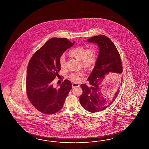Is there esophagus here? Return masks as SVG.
I'll return each mask as SVG.
<instances>
[{"mask_svg":"<svg viewBox=\"0 0 149 149\" xmlns=\"http://www.w3.org/2000/svg\"><path fill=\"white\" fill-rule=\"evenodd\" d=\"M72 88H75L76 87H79L80 85H79V84H78V83H76V82H73L72 84Z\"/></svg>","mask_w":149,"mask_h":149,"instance_id":"esophagus-1","label":"esophagus"}]
</instances>
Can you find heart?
Wrapping results in <instances>:
<instances>
[{
	"instance_id": "1",
	"label": "heart",
	"mask_w": 149,
	"mask_h": 149,
	"mask_svg": "<svg viewBox=\"0 0 149 149\" xmlns=\"http://www.w3.org/2000/svg\"><path fill=\"white\" fill-rule=\"evenodd\" d=\"M69 54L71 56L80 60L82 66L88 69L95 64L96 60V52L94 48L86 49L82 46H78L71 49ZM59 64L61 68L64 69L66 67V60L65 55L63 54L59 58ZM82 71H79L70 74V78L73 81H78L83 76Z\"/></svg>"
}]
</instances>
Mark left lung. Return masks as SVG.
Returning a JSON list of instances; mask_svg holds the SVG:
<instances>
[{"label": "left lung", "mask_w": 149, "mask_h": 149, "mask_svg": "<svg viewBox=\"0 0 149 149\" xmlns=\"http://www.w3.org/2000/svg\"><path fill=\"white\" fill-rule=\"evenodd\" d=\"M88 42L97 45L100 52L95 67L87 80L89 85L81 84L82 93L80 103L87 111L96 112L108 108L117 96L119 89L113 98L107 99L101 93L102 82L109 72L121 73L123 67L120 56L113 42L104 35L95 36L87 39Z\"/></svg>", "instance_id": "left-lung-1"}]
</instances>
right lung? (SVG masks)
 Returning a JSON list of instances; mask_svg holds the SVG:
<instances>
[{
    "label": "right lung",
    "instance_id": "1",
    "mask_svg": "<svg viewBox=\"0 0 149 149\" xmlns=\"http://www.w3.org/2000/svg\"><path fill=\"white\" fill-rule=\"evenodd\" d=\"M74 44V41L71 42L67 38H51L35 52L29 62L26 94L32 105L42 113L54 114L60 111L72 89L68 80H64L57 88L52 81L61 70L59 58Z\"/></svg>",
    "mask_w": 149,
    "mask_h": 149
}]
</instances>
